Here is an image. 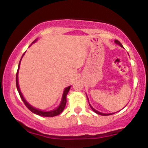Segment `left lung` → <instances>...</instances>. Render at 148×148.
Returning <instances> with one entry per match:
<instances>
[{"label":"left lung","mask_w":148,"mask_h":148,"mask_svg":"<svg viewBox=\"0 0 148 148\" xmlns=\"http://www.w3.org/2000/svg\"><path fill=\"white\" fill-rule=\"evenodd\" d=\"M115 43H116V44H118V45H120V47H123V46L122 45V44L120 43V42H119L118 40H115ZM88 101H89V100H88ZM88 102H89V101H88ZM89 105H90V108H92V110L93 111H94V112H95L96 113H97V114H99V115H112V114H114V113H108V114H106V113H100V112L97 111V110L95 109V108H93V107L90 104V103H89Z\"/></svg>","instance_id":"obj_1"}]
</instances>
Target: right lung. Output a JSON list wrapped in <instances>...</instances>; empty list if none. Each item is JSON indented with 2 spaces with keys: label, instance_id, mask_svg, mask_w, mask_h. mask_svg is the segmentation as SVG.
<instances>
[{
  "label": "right lung",
  "instance_id": "right-lung-1",
  "mask_svg": "<svg viewBox=\"0 0 148 148\" xmlns=\"http://www.w3.org/2000/svg\"><path fill=\"white\" fill-rule=\"evenodd\" d=\"M35 41H36V40H35V41H34L33 42H35ZM23 55H24V53L23 54L22 57L23 56ZM21 60L19 61V63H18V69H17V72H16V88H17V90L18 92V94H19V95H20V97H21L22 101H23V103H24V104L25 105V106H26L27 108H28L30 111L33 112V113H35V114H37V115H40V116L53 117V116H56V115L60 114V113H62V111H63L64 107H65L66 102H67V97H67V93H68L69 89H70L71 86H69V87L66 88L65 89H64V90L63 92V95H62V101H61V103H60V106L58 107L57 108H56V109L52 110V111H41V110H39V109H37V108H34V107L32 106L31 105H30L29 103H28L26 101H25V99H24V97H23V95H22V94H21V90H20L19 86H18V69H19V67H20V62H21Z\"/></svg>",
  "mask_w": 148,
  "mask_h": 148
}]
</instances>
